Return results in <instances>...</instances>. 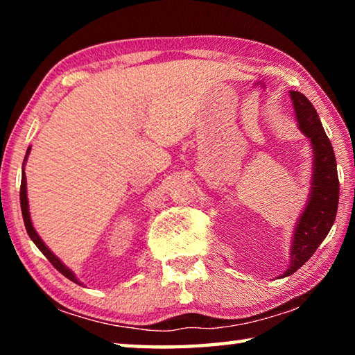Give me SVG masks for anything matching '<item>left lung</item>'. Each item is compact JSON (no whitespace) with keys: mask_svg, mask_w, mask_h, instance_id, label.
<instances>
[{"mask_svg":"<svg viewBox=\"0 0 355 355\" xmlns=\"http://www.w3.org/2000/svg\"><path fill=\"white\" fill-rule=\"evenodd\" d=\"M290 97L296 111L297 127L313 147V173L309 202L293 233L290 266L280 279L296 272L324 241L335 222L340 196L335 153L316 110L304 94L290 91Z\"/></svg>","mask_w":355,"mask_h":355,"instance_id":"8db88e82","label":"left lung"}]
</instances>
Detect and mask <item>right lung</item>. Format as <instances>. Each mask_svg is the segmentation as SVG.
I'll return each instance as SVG.
<instances>
[{
  "mask_svg": "<svg viewBox=\"0 0 355 355\" xmlns=\"http://www.w3.org/2000/svg\"><path fill=\"white\" fill-rule=\"evenodd\" d=\"M29 152H31V147H28V150H26V156H25V161H23V166H25V163H26V159H28V155H29ZM20 205H21V214H23V220H25V227H26V232H28V235H29V238L33 239V243L37 245L39 248V250L42 252V254H44L46 258H48V261H50L53 266H55L59 272H61L62 275H65V277H67L69 280H71V282H75V284H78V285H81V282L78 280L76 277H75V274L70 271V269L65 266V264L59 260V258L53 254V252L46 248L45 245V243L42 241L40 239V236L37 235V232L34 230V227H33V222H31V216H29V205H28V196H26V175H25V167H23V172H21V186H20Z\"/></svg>",
  "mask_w": 355,
  "mask_h": 355,
  "instance_id": "obj_1",
  "label": "right lung"
}]
</instances>
